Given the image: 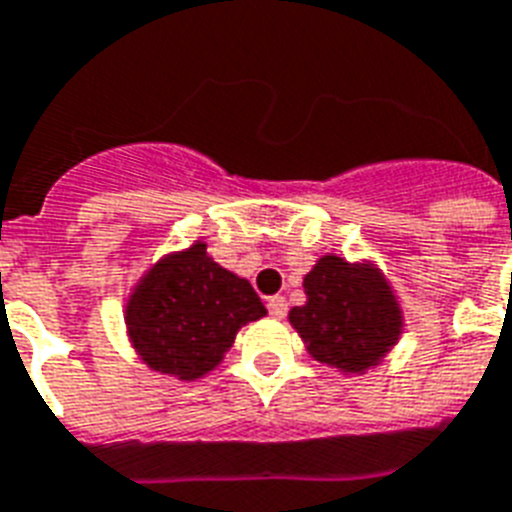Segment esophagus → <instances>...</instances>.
<instances>
[{
    "label": "esophagus",
    "mask_w": 512,
    "mask_h": 512,
    "mask_svg": "<svg viewBox=\"0 0 512 512\" xmlns=\"http://www.w3.org/2000/svg\"><path fill=\"white\" fill-rule=\"evenodd\" d=\"M286 310H289V302H286L284 297H268V313L273 315V318H284Z\"/></svg>",
    "instance_id": "esophagus-1"
}]
</instances>
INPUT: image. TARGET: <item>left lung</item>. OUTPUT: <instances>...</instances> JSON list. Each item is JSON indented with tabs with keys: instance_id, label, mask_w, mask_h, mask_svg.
Masks as SVG:
<instances>
[{
	"instance_id": "left-lung-1",
	"label": "left lung",
	"mask_w": 512,
	"mask_h": 512,
	"mask_svg": "<svg viewBox=\"0 0 512 512\" xmlns=\"http://www.w3.org/2000/svg\"><path fill=\"white\" fill-rule=\"evenodd\" d=\"M302 286L307 302L292 307L289 323L315 360L344 373H363L381 363L400 339L397 299L371 265L323 255Z\"/></svg>"
}]
</instances>
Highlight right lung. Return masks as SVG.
Returning <instances> with one entry per match:
<instances>
[{
  "instance_id": "obj_1",
  "label": "right lung",
  "mask_w": 512,
  "mask_h": 512,
  "mask_svg": "<svg viewBox=\"0 0 512 512\" xmlns=\"http://www.w3.org/2000/svg\"><path fill=\"white\" fill-rule=\"evenodd\" d=\"M263 315L247 278L220 268L197 242L162 257L141 278L126 305V326L152 371L194 381L223 360L239 328Z\"/></svg>"
}]
</instances>
